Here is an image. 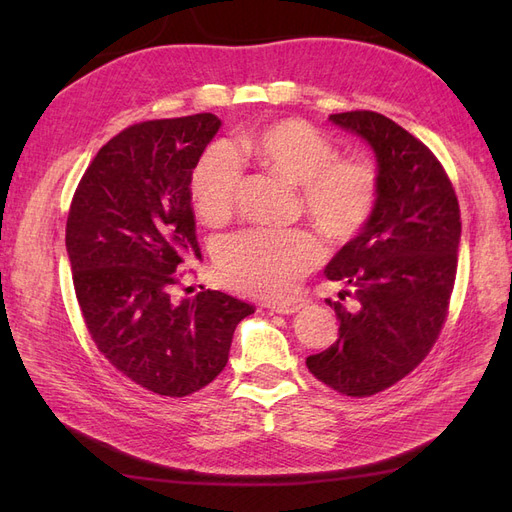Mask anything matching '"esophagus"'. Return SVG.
<instances>
[{
    "label": "esophagus",
    "mask_w": 512,
    "mask_h": 512,
    "mask_svg": "<svg viewBox=\"0 0 512 512\" xmlns=\"http://www.w3.org/2000/svg\"><path fill=\"white\" fill-rule=\"evenodd\" d=\"M303 305H305L303 299H299V301H288V303H273V305H271V312H273V314H284V316H288V314H297Z\"/></svg>",
    "instance_id": "esophagus-1"
}]
</instances>
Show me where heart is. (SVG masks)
<instances>
[{"mask_svg": "<svg viewBox=\"0 0 512 512\" xmlns=\"http://www.w3.org/2000/svg\"><path fill=\"white\" fill-rule=\"evenodd\" d=\"M243 151L267 173L301 185V203L333 243H348L378 203V173L367 160L337 158L327 136L301 119H280L243 138ZM241 185V162L228 145H211L192 173L196 213L211 226L230 220ZM322 260V245L305 230H250L224 245V282L258 299L284 301Z\"/></svg>", "mask_w": 512, "mask_h": 512, "instance_id": "1", "label": "heart"}]
</instances>
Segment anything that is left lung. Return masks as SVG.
Instances as JSON below:
<instances>
[{
    "instance_id": "8db88e82",
    "label": "left lung",
    "mask_w": 512,
    "mask_h": 512,
    "mask_svg": "<svg viewBox=\"0 0 512 512\" xmlns=\"http://www.w3.org/2000/svg\"><path fill=\"white\" fill-rule=\"evenodd\" d=\"M361 136L378 164V203L367 226L324 269L354 297L329 301L339 339L307 356V369L331 389L376 395L399 382L436 344L455 284L459 203L436 156L395 121L371 111L329 115Z\"/></svg>"
}]
</instances>
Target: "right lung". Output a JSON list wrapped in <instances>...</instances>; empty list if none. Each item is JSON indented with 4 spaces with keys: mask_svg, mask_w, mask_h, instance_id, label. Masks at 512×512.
Instances as JSON below:
<instances>
[{
    "mask_svg": "<svg viewBox=\"0 0 512 512\" xmlns=\"http://www.w3.org/2000/svg\"><path fill=\"white\" fill-rule=\"evenodd\" d=\"M222 128L211 113L130 126L76 188L66 250L89 335L143 389L185 397L228 363L232 333L254 314L220 290L175 299L185 256L200 258L192 173Z\"/></svg>",
    "mask_w": 512,
    "mask_h": 512,
    "instance_id": "1",
    "label": "right lung"
}]
</instances>
